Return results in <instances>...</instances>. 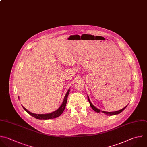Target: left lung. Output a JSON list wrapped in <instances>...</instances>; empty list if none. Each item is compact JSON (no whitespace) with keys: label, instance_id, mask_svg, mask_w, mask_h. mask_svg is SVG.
Segmentation results:
<instances>
[{"label":"left lung","instance_id":"1","mask_svg":"<svg viewBox=\"0 0 147 147\" xmlns=\"http://www.w3.org/2000/svg\"><path fill=\"white\" fill-rule=\"evenodd\" d=\"M87 98H88V102H89V103H90V106H91V107H92V109L95 111V112H97V113H100V112H102L103 113H104V114H105L106 115H116V114H119L120 113H121L126 107H127V106H126L125 107H123V109H122L121 110H118V111H113V112H107V111H102V110H99V109H98V108H96V107H95L92 104V103L91 102V101H90V99H89V97H88V96H87Z\"/></svg>","mask_w":147,"mask_h":147}]
</instances>
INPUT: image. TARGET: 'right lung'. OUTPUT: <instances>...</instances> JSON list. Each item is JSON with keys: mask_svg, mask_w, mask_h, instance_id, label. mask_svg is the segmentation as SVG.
Returning <instances> with one entry per match:
<instances>
[{"mask_svg": "<svg viewBox=\"0 0 147 147\" xmlns=\"http://www.w3.org/2000/svg\"><path fill=\"white\" fill-rule=\"evenodd\" d=\"M69 93V89L68 90L67 94L65 95V97L64 98L63 102L62 103V104L61 105V106L59 107V108L55 110V111L51 113H48V114H34L33 113L30 112L29 111H28L26 108H25L24 106L23 108L28 113H29L30 115H31L32 116H33V117L38 119H52V118H55L56 117H59L64 111L66 104H67V98H68V94ZM19 99V97H18Z\"/></svg>", "mask_w": 147, "mask_h": 147, "instance_id": "add662e5", "label": "right lung"}]
</instances>
